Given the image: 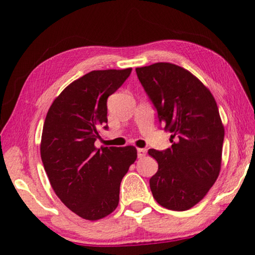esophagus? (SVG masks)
<instances>
[{"label": "esophagus", "mask_w": 255, "mask_h": 255, "mask_svg": "<svg viewBox=\"0 0 255 255\" xmlns=\"http://www.w3.org/2000/svg\"><path fill=\"white\" fill-rule=\"evenodd\" d=\"M146 153H147V150H146L145 148H138L137 149V156H138V158L144 157L145 155H146Z\"/></svg>", "instance_id": "esophagus-1"}]
</instances>
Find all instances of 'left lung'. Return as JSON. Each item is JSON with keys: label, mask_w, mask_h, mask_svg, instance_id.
I'll return each mask as SVG.
<instances>
[{"label": "left lung", "mask_w": 255, "mask_h": 255, "mask_svg": "<svg viewBox=\"0 0 255 255\" xmlns=\"http://www.w3.org/2000/svg\"><path fill=\"white\" fill-rule=\"evenodd\" d=\"M138 80L171 132L170 148L148 154L158 170L149 180L159 205L183 211L198 204L217 180L224 127L213 94L189 71L171 63L136 68Z\"/></svg>", "instance_id": "8db88e82"}]
</instances>
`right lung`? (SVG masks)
I'll list each match as a JSON object with an SVG mask.
<instances>
[{"label":"right lung","mask_w":255,"mask_h":255,"mask_svg":"<svg viewBox=\"0 0 255 255\" xmlns=\"http://www.w3.org/2000/svg\"><path fill=\"white\" fill-rule=\"evenodd\" d=\"M130 73L90 72L64 89L47 112L40 145L45 171L60 201L88 221L117 208L120 183L137 158L133 146H94L100 129H108V98Z\"/></svg>","instance_id":"right-lung-1"}]
</instances>
